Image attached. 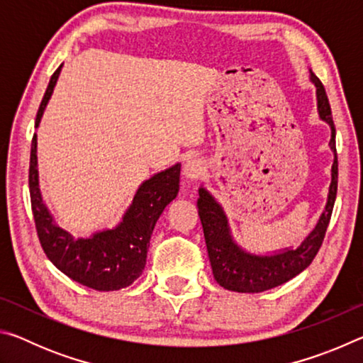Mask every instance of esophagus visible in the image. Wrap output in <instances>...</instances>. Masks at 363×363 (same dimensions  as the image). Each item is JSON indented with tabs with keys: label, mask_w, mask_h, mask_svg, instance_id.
I'll list each match as a JSON object with an SVG mask.
<instances>
[{
	"label": "esophagus",
	"mask_w": 363,
	"mask_h": 363,
	"mask_svg": "<svg viewBox=\"0 0 363 363\" xmlns=\"http://www.w3.org/2000/svg\"><path fill=\"white\" fill-rule=\"evenodd\" d=\"M206 173V163L201 158H190L184 164V174L187 179L196 181Z\"/></svg>",
	"instance_id": "1"
}]
</instances>
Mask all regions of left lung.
Segmentation results:
<instances>
[{
	"label": "left lung",
	"mask_w": 363,
	"mask_h": 363,
	"mask_svg": "<svg viewBox=\"0 0 363 363\" xmlns=\"http://www.w3.org/2000/svg\"><path fill=\"white\" fill-rule=\"evenodd\" d=\"M311 79L317 88L318 113H320V118L327 121L331 128L330 147L335 152L327 208H325L314 232L306 238L298 250H286L285 253L275 256H255L245 253L242 248H238L233 243L223 208L214 201L213 196L205 189H200V199L196 201V206H199V216L201 225H203L208 256H210L214 279L225 290L238 293H261L285 284V281L291 280L303 272L314 261L318 250L322 247L337 192L336 130L333 116H331L328 97L322 82L312 72Z\"/></svg>",
	"instance_id": "8db88e82"
}]
</instances>
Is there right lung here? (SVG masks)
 Masks as SVG:
<instances>
[{
    "instance_id": "right-lung-1",
    "label": "right lung",
    "mask_w": 363,
    "mask_h": 363,
    "mask_svg": "<svg viewBox=\"0 0 363 363\" xmlns=\"http://www.w3.org/2000/svg\"><path fill=\"white\" fill-rule=\"evenodd\" d=\"M60 69L62 65L49 79L36 113V128L57 83ZM179 174L181 164H174L173 168L150 177L139 187L133 205L116 229L99 232L93 238L75 240L69 232L52 224L51 214L43 205L36 169V134H33L28 169L30 201L36 233L48 259L67 277L97 291H113L130 286L140 277L145 267L150 235L160 214L179 192Z\"/></svg>"
}]
</instances>
